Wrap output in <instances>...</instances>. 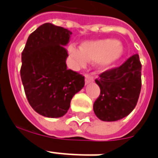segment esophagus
Listing matches in <instances>:
<instances>
[{"instance_id": "esophagus-1", "label": "esophagus", "mask_w": 158, "mask_h": 158, "mask_svg": "<svg viewBox=\"0 0 158 158\" xmlns=\"http://www.w3.org/2000/svg\"><path fill=\"white\" fill-rule=\"evenodd\" d=\"M92 82H94V77L90 76L89 74H86L85 75V84H89L92 83Z\"/></svg>"}]
</instances>
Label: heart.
I'll return each mask as SVG.
<instances>
[{
	"label": "heart",
	"instance_id": "heart-1",
	"mask_svg": "<svg viewBox=\"0 0 158 158\" xmlns=\"http://www.w3.org/2000/svg\"><path fill=\"white\" fill-rule=\"evenodd\" d=\"M68 53L71 66L74 69L84 66L87 61L96 60L97 68L106 70L120 60L124 54V47L119 41L107 38L84 42L81 48L69 45Z\"/></svg>",
	"mask_w": 158,
	"mask_h": 158
}]
</instances>
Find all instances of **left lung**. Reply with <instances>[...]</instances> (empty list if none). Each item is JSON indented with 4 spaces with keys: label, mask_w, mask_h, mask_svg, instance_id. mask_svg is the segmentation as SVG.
Instances as JSON below:
<instances>
[{
    "label": "left lung",
    "mask_w": 158,
    "mask_h": 158,
    "mask_svg": "<svg viewBox=\"0 0 158 158\" xmlns=\"http://www.w3.org/2000/svg\"><path fill=\"white\" fill-rule=\"evenodd\" d=\"M141 69L139 56L135 54L119 68L100 74L95 82L101 93L94 103L98 118L116 121L135 109L141 91Z\"/></svg>",
    "instance_id": "left-lung-1"
}]
</instances>
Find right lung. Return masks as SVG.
Wrapping results in <instances>:
<instances>
[{
	"label": "right lung",
	"mask_w": 158,
	"mask_h": 158,
	"mask_svg": "<svg viewBox=\"0 0 158 158\" xmlns=\"http://www.w3.org/2000/svg\"><path fill=\"white\" fill-rule=\"evenodd\" d=\"M72 33L46 23L28 37L22 52L21 80L28 102L38 114L49 118L66 114L70 101L84 86V77L67 69L64 46Z\"/></svg>",
	"instance_id": "obj_1"
}]
</instances>
